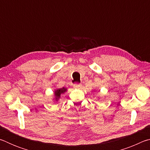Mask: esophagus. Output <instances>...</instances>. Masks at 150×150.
Here are the masks:
<instances>
[{
    "label": "esophagus",
    "instance_id": "esophagus-1",
    "mask_svg": "<svg viewBox=\"0 0 150 150\" xmlns=\"http://www.w3.org/2000/svg\"><path fill=\"white\" fill-rule=\"evenodd\" d=\"M81 86H82V85H81V83H75V84H74V85H73V87H74L75 88H80Z\"/></svg>",
    "mask_w": 150,
    "mask_h": 150
}]
</instances>
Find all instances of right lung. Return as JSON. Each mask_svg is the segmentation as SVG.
<instances>
[{"label":"right lung","mask_w":150,"mask_h":150,"mask_svg":"<svg viewBox=\"0 0 150 150\" xmlns=\"http://www.w3.org/2000/svg\"><path fill=\"white\" fill-rule=\"evenodd\" d=\"M67 91V88H65L64 87H63L62 88H58L56 91H55V99L56 101L59 100V98H60L61 95L62 94H63L65 92H66Z\"/></svg>","instance_id":"right-lung-1"}]
</instances>
